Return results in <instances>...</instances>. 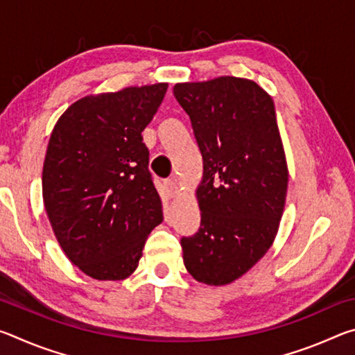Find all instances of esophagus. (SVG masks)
<instances>
[{"mask_svg":"<svg viewBox=\"0 0 355 355\" xmlns=\"http://www.w3.org/2000/svg\"><path fill=\"white\" fill-rule=\"evenodd\" d=\"M164 186H166V194H167V197H175V196H178V183H177V180H173V178H171V180H167V182L164 183Z\"/></svg>","mask_w":355,"mask_h":355,"instance_id":"obj_1","label":"esophagus"}]
</instances>
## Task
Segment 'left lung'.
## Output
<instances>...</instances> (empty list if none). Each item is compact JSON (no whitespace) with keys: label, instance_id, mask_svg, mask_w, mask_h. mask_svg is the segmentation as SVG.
<instances>
[{"label":"left lung","instance_id":"1","mask_svg":"<svg viewBox=\"0 0 355 355\" xmlns=\"http://www.w3.org/2000/svg\"><path fill=\"white\" fill-rule=\"evenodd\" d=\"M203 158L199 232L182 238L196 280L227 285L245 274L277 233L288 169L272 98L257 83L220 76L173 86Z\"/></svg>","mask_w":355,"mask_h":355}]
</instances>
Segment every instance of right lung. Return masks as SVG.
Masks as SVG:
<instances>
[{
  "instance_id": "add662e5",
  "label": "right lung",
  "mask_w": 355,
  "mask_h": 355,
  "mask_svg": "<svg viewBox=\"0 0 355 355\" xmlns=\"http://www.w3.org/2000/svg\"><path fill=\"white\" fill-rule=\"evenodd\" d=\"M166 83L78 100L58 120L42 173L45 209L69 260L97 280L133 274L163 207L142 131Z\"/></svg>"
}]
</instances>
